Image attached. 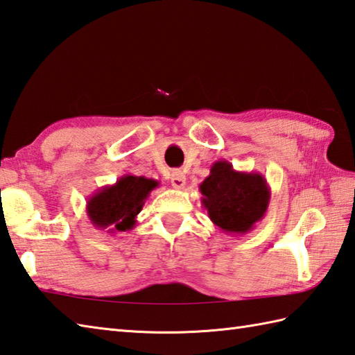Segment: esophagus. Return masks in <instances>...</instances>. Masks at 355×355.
<instances>
[{
	"label": "esophagus",
	"mask_w": 355,
	"mask_h": 355,
	"mask_svg": "<svg viewBox=\"0 0 355 355\" xmlns=\"http://www.w3.org/2000/svg\"><path fill=\"white\" fill-rule=\"evenodd\" d=\"M185 184H187V178H185V175H184L182 171L176 170V171L171 173V185L173 187L178 188V190H182V188L185 187Z\"/></svg>",
	"instance_id": "1"
}]
</instances>
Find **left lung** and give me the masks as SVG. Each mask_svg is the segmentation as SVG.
I'll list each match as a JSON object with an SVG mask.
<instances>
[{
    "instance_id": "8db88e82",
    "label": "left lung",
    "mask_w": 355,
    "mask_h": 355,
    "mask_svg": "<svg viewBox=\"0 0 355 355\" xmlns=\"http://www.w3.org/2000/svg\"><path fill=\"white\" fill-rule=\"evenodd\" d=\"M202 205L214 225L230 234L242 236L263 219L271 191L257 171H237L228 161H216L199 185Z\"/></svg>"
}]
</instances>
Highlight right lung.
I'll list each match as a JSON object with an SVG mask.
<instances>
[{
	"instance_id": "right-lung-1",
	"label": "right lung",
	"mask_w": 355,
	"mask_h": 355,
	"mask_svg": "<svg viewBox=\"0 0 355 355\" xmlns=\"http://www.w3.org/2000/svg\"><path fill=\"white\" fill-rule=\"evenodd\" d=\"M159 187L155 179L124 175L113 185H105L87 199L85 211L92 225L107 233L133 230L136 218L150 193Z\"/></svg>"
}]
</instances>
